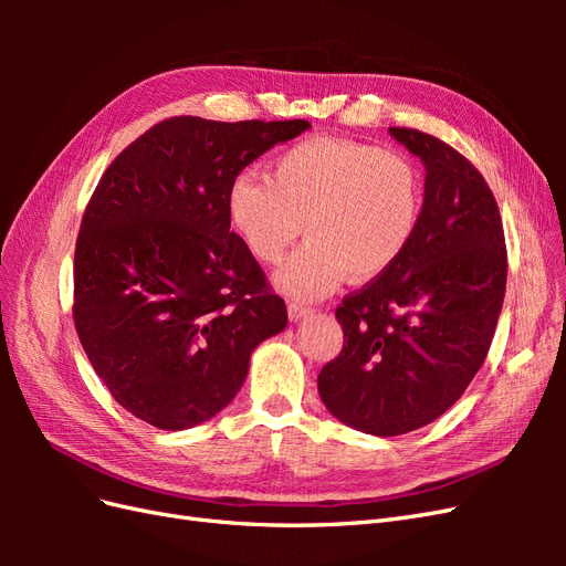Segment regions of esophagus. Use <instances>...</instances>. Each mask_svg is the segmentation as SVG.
I'll use <instances>...</instances> for the list:
<instances>
[{"label":"esophagus","instance_id":"34e87169","mask_svg":"<svg viewBox=\"0 0 566 566\" xmlns=\"http://www.w3.org/2000/svg\"><path fill=\"white\" fill-rule=\"evenodd\" d=\"M314 310L310 304H304V302H287V316L293 318V321H300V318H304V316H310Z\"/></svg>","mask_w":566,"mask_h":566}]
</instances>
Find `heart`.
Returning a JSON list of instances; mask_svg holds the SVG:
<instances>
[{
    "mask_svg": "<svg viewBox=\"0 0 566 566\" xmlns=\"http://www.w3.org/2000/svg\"><path fill=\"white\" fill-rule=\"evenodd\" d=\"M424 214V177L394 148L304 139L271 163L269 179L241 175L227 219L260 264H279L306 224V243L279 271L283 293L316 300L352 276L387 273L413 245Z\"/></svg>",
    "mask_w": 566,
    "mask_h": 566,
    "instance_id": "b5f03b06",
    "label": "heart"
}]
</instances>
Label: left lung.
<instances>
[{"mask_svg":"<svg viewBox=\"0 0 566 566\" xmlns=\"http://www.w3.org/2000/svg\"><path fill=\"white\" fill-rule=\"evenodd\" d=\"M389 132L424 163L422 224L399 264L342 300L345 345L318 373L325 408L375 437L413 432L462 397L507 281L503 221L482 172L432 134Z\"/></svg>","mask_w":566,"mask_h":566,"instance_id":"8db88e82","label":"left lung"}]
</instances>
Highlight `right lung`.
<instances>
[{
  "instance_id": "obj_1",
  "label": "right lung",
  "mask_w": 566,
  "mask_h": 566,
  "mask_svg": "<svg viewBox=\"0 0 566 566\" xmlns=\"http://www.w3.org/2000/svg\"><path fill=\"white\" fill-rule=\"evenodd\" d=\"M306 119L167 117L108 165L75 243L73 321L113 399L186 430L241 389L287 312L227 219L231 181Z\"/></svg>"
}]
</instances>
